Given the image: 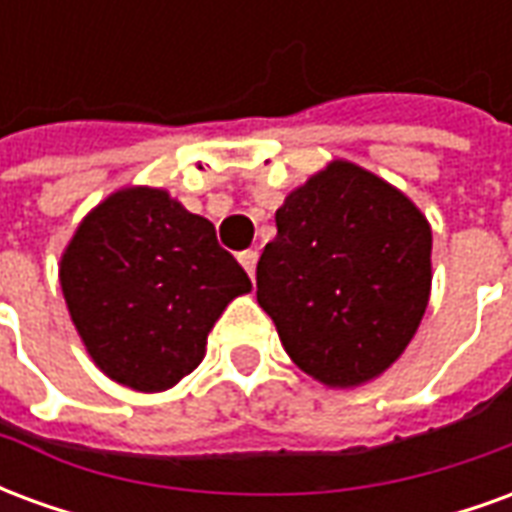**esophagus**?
I'll use <instances>...</instances> for the list:
<instances>
[{
	"instance_id": "34e87169",
	"label": "esophagus",
	"mask_w": 512,
	"mask_h": 512,
	"mask_svg": "<svg viewBox=\"0 0 512 512\" xmlns=\"http://www.w3.org/2000/svg\"><path fill=\"white\" fill-rule=\"evenodd\" d=\"M238 260H241V266L246 268V274H249V277H255L257 249H246V252H241V255H238Z\"/></svg>"
}]
</instances>
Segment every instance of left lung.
Here are the masks:
<instances>
[{
    "mask_svg": "<svg viewBox=\"0 0 512 512\" xmlns=\"http://www.w3.org/2000/svg\"><path fill=\"white\" fill-rule=\"evenodd\" d=\"M257 260V301L288 356L356 386L406 351L430 293V227L406 194L334 161L288 194Z\"/></svg>",
    "mask_w": 512,
    "mask_h": 512,
    "instance_id": "1",
    "label": "left lung"
}]
</instances>
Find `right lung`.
Masks as SVG:
<instances>
[{
  "mask_svg": "<svg viewBox=\"0 0 512 512\" xmlns=\"http://www.w3.org/2000/svg\"><path fill=\"white\" fill-rule=\"evenodd\" d=\"M60 282L95 365L139 392L189 376L224 307L252 290L208 219L142 186L117 191L84 219Z\"/></svg>",
  "mask_w": 512,
  "mask_h": 512,
  "instance_id": "1",
  "label": "right lung"
}]
</instances>
